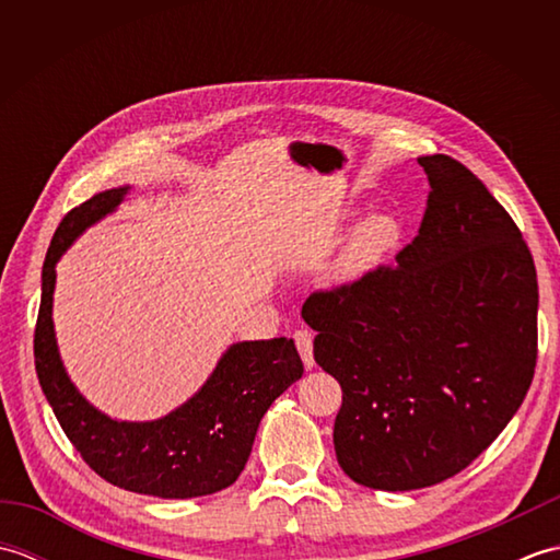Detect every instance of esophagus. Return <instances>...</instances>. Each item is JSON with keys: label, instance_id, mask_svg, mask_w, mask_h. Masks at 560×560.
I'll return each mask as SVG.
<instances>
[{"label": "esophagus", "instance_id": "esophagus-1", "mask_svg": "<svg viewBox=\"0 0 560 560\" xmlns=\"http://www.w3.org/2000/svg\"><path fill=\"white\" fill-rule=\"evenodd\" d=\"M293 341H295V349H299L305 368H313L315 359H313V335H311V331H307V329H295Z\"/></svg>", "mask_w": 560, "mask_h": 560}]
</instances>
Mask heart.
Instances as JSON below:
<instances>
[{
  "label": "heart",
  "mask_w": 560,
  "mask_h": 560,
  "mask_svg": "<svg viewBox=\"0 0 560 560\" xmlns=\"http://www.w3.org/2000/svg\"><path fill=\"white\" fill-rule=\"evenodd\" d=\"M399 243V225L385 213L365 219L353 231L351 241L343 247L335 265V277L339 281H355L375 269Z\"/></svg>",
  "instance_id": "heart-1"
}]
</instances>
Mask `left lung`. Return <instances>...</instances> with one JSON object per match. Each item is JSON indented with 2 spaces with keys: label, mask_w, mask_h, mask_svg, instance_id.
<instances>
[{
  "label": "left lung",
  "mask_w": 560,
  "mask_h": 560,
  "mask_svg": "<svg viewBox=\"0 0 560 560\" xmlns=\"http://www.w3.org/2000/svg\"><path fill=\"white\" fill-rule=\"evenodd\" d=\"M419 235L395 265L315 291L303 319L341 385L337 462L368 489L455 477L501 435L537 365V269L517 223L469 168L421 156Z\"/></svg>",
  "instance_id": "1"
}]
</instances>
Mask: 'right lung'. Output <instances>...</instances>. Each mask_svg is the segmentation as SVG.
Wrapping results in <instances>:
<instances>
[{
  "label": "right lung",
  "mask_w": 560,
  "mask_h": 560,
  "mask_svg": "<svg viewBox=\"0 0 560 560\" xmlns=\"http://www.w3.org/2000/svg\"><path fill=\"white\" fill-rule=\"evenodd\" d=\"M129 187L108 189L71 209L59 223L43 265L35 323V373L47 401L89 467L125 491L159 498H197L229 489L241 477L261 416L303 375L293 339L243 341L223 353L207 385L180 409L149 423L113 421L71 385L52 329L55 265L71 241L110 213Z\"/></svg>",
  "instance_id": "1"
}]
</instances>
